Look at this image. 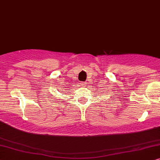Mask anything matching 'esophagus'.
Instances as JSON below:
<instances>
[{
	"label": "esophagus",
	"mask_w": 160,
	"mask_h": 160,
	"mask_svg": "<svg viewBox=\"0 0 160 160\" xmlns=\"http://www.w3.org/2000/svg\"><path fill=\"white\" fill-rule=\"evenodd\" d=\"M80 85H81V86H86V82H80Z\"/></svg>",
	"instance_id": "1"
}]
</instances>
